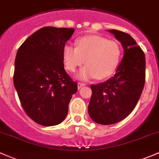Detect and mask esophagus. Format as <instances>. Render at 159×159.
I'll return each instance as SVG.
<instances>
[{
  "label": "esophagus",
  "mask_w": 159,
  "mask_h": 159,
  "mask_svg": "<svg viewBox=\"0 0 159 159\" xmlns=\"http://www.w3.org/2000/svg\"><path fill=\"white\" fill-rule=\"evenodd\" d=\"M84 86H85L84 83H78V89H81L82 87Z\"/></svg>",
  "instance_id": "esophagus-1"
}]
</instances>
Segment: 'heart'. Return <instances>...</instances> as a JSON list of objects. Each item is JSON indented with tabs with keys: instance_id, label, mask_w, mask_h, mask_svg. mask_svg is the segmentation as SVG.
Here are the masks:
<instances>
[{
	"instance_id": "obj_1",
	"label": "heart",
	"mask_w": 159,
	"mask_h": 159,
	"mask_svg": "<svg viewBox=\"0 0 159 159\" xmlns=\"http://www.w3.org/2000/svg\"><path fill=\"white\" fill-rule=\"evenodd\" d=\"M76 48L66 45L63 48L62 58L66 70L73 73L84 63L77 78L87 80L97 77L104 80L113 75L121 58L120 46L104 37L89 35L78 39Z\"/></svg>"
}]
</instances>
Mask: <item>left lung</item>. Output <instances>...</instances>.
I'll use <instances>...</instances> for the list:
<instances>
[{"label":"left lung","instance_id":"8db88e82","mask_svg":"<svg viewBox=\"0 0 159 159\" xmlns=\"http://www.w3.org/2000/svg\"><path fill=\"white\" fill-rule=\"evenodd\" d=\"M120 42L124 55L115 74L102 83L91 85L88 112L92 120L102 125L116 124L134 110L140 97L146 78L144 52L129 34L110 30Z\"/></svg>","mask_w":159,"mask_h":159}]
</instances>
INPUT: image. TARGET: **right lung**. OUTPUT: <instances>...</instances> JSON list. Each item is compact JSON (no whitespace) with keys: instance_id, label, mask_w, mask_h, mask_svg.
Here are the masks:
<instances>
[{"instance_id":"add662e5","label":"right lung","mask_w":159,"mask_h":159,"mask_svg":"<svg viewBox=\"0 0 159 159\" xmlns=\"http://www.w3.org/2000/svg\"><path fill=\"white\" fill-rule=\"evenodd\" d=\"M74 29L46 26L19 48L13 83L27 115L37 124L55 126L65 119L72 95L77 92L64 70L62 52Z\"/></svg>"}]
</instances>
